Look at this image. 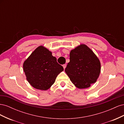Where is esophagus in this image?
<instances>
[{
  "instance_id": "34e87169",
  "label": "esophagus",
  "mask_w": 124,
  "mask_h": 124,
  "mask_svg": "<svg viewBox=\"0 0 124 124\" xmlns=\"http://www.w3.org/2000/svg\"><path fill=\"white\" fill-rule=\"evenodd\" d=\"M63 69H65L66 68V66H67V65H66V64H64V65H63Z\"/></svg>"
}]
</instances>
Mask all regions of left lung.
<instances>
[{
  "label": "left lung",
  "instance_id": "1",
  "mask_svg": "<svg viewBox=\"0 0 124 124\" xmlns=\"http://www.w3.org/2000/svg\"><path fill=\"white\" fill-rule=\"evenodd\" d=\"M100 70L99 59L86 45L81 44L71 51L65 72L78 88H88L95 83Z\"/></svg>",
  "mask_w": 124,
  "mask_h": 124
}]
</instances>
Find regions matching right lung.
<instances>
[{"label": "right lung", "mask_w": 124, "mask_h": 124, "mask_svg": "<svg viewBox=\"0 0 124 124\" xmlns=\"http://www.w3.org/2000/svg\"><path fill=\"white\" fill-rule=\"evenodd\" d=\"M23 70L26 78L32 87L46 91L54 83L56 77L63 68L52 56L51 52L40 46L24 62Z\"/></svg>", "instance_id": "add662e5"}]
</instances>
